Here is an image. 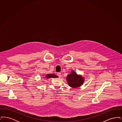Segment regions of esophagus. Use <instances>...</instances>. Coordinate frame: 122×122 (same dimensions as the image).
<instances>
[{
	"mask_svg": "<svg viewBox=\"0 0 122 122\" xmlns=\"http://www.w3.org/2000/svg\"><path fill=\"white\" fill-rule=\"evenodd\" d=\"M57 76H58V77L60 78V77H61V74L60 73H59V72L58 73H57Z\"/></svg>",
	"mask_w": 122,
	"mask_h": 122,
	"instance_id": "esophagus-1",
	"label": "esophagus"
}]
</instances>
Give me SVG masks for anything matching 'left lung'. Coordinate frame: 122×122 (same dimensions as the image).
<instances>
[{"instance_id":"8db88e82","label":"left lung","mask_w":122,"mask_h":122,"mask_svg":"<svg viewBox=\"0 0 122 122\" xmlns=\"http://www.w3.org/2000/svg\"><path fill=\"white\" fill-rule=\"evenodd\" d=\"M67 81L69 86L72 88H77L81 86L84 82V78L80 75H78L74 71L67 77Z\"/></svg>"}]
</instances>
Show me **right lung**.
<instances>
[{
	"mask_svg": "<svg viewBox=\"0 0 122 122\" xmlns=\"http://www.w3.org/2000/svg\"><path fill=\"white\" fill-rule=\"evenodd\" d=\"M46 78H58V76H56V75L55 74H47L46 75Z\"/></svg>",
	"mask_w": 122,
	"mask_h": 122,
	"instance_id": "obj_1",
	"label": "right lung"
}]
</instances>
